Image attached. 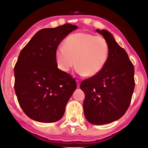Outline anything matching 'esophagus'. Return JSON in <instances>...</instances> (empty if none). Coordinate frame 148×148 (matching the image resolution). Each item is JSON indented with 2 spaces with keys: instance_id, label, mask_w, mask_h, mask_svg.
<instances>
[{
  "instance_id": "obj_1",
  "label": "esophagus",
  "mask_w": 148,
  "mask_h": 148,
  "mask_svg": "<svg viewBox=\"0 0 148 148\" xmlns=\"http://www.w3.org/2000/svg\"><path fill=\"white\" fill-rule=\"evenodd\" d=\"M76 83H77V87H79L80 84H81V82L79 80H76Z\"/></svg>"
}]
</instances>
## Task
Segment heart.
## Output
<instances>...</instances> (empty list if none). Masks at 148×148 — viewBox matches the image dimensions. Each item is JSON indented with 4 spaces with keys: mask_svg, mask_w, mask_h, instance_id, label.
<instances>
[{
    "mask_svg": "<svg viewBox=\"0 0 148 148\" xmlns=\"http://www.w3.org/2000/svg\"><path fill=\"white\" fill-rule=\"evenodd\" d=\"M110 47L105 38L87 33H75L58 47L55 60L58 68L67 73L76 63L80 76L93 77L103 70L108 61Z\"/></svg>",
    "mask_w": 148,
    "mask_h": 148,
    "instance_id": "b5f03b06",
    "label": "heart"
}]
</instances>
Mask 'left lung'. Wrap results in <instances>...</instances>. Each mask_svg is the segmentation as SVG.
<instances>
[{
	"label": "left lung",
	"instance_id": "left-lung-1",
	"mask_svg": "<svg viewBox=\"0 0 148 148\" xmlns=\"http://www.w3.org/2000/svg\"><path fill=\"white\" fill-rule=\"evenodd\" d=\"M110 47L106 65L96 76L82 81L80 88L85 95L84 114L92 124L114 122L125 114L135 88L134 66L128 54L110 33L97 29Z\"/></svg>",
	"mask_w": 148,
	"mask_h": 148
}]
</instances>
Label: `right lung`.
<instances>
[{
  "label": "right lung",
  "instance_id": "add662e5",
  "mask_svg": "<svg viewBox=\"0 0 148 148\" xmlns=\"http://www.w3.org/2000/svg\"><path fill=\"white\" fill-rule=\"evenodd\" d=\"M77 29L70 24L42 29L20 52L14 68V91L22 110L32 119L54 123L64 114L77 84L57 67L55 52L62 40Z\"/></svg>",
  "mask_w": 148,
  "mask_h": 148
}]
</instances>
